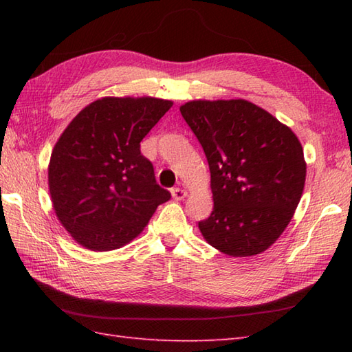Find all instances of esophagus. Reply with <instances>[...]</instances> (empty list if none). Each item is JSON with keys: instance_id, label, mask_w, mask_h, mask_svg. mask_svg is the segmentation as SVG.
Here are the masks:
<instances>
[{"instance_id": "obj_1", "label": "esophagus", "mask_w": 352, "mask_h": 352, "mask_svg": "<svg viewBox=\"0 0 352 352\" xmlns=\"http://www.w3.org/2000/svg\"><path fill=\"white\" fill-rule=\"evenodd\" d=\"M170 195H172V198H174V199L182 201V199H184L186 197H188V190L182 189V188H174V189L170 190Z\"/></svg>"}]
</instances>
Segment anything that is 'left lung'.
I'll list each match as a JSON object with an SVG mask.
<instances>
[{"instance_id":"1","label":"left lung","mask_w":352,"mask_h":352,"mask_svg":"<svg viewBox=\"0 0 352 352\" xmlns=\"http://www.w3.org/2000/svg\"><path fill=\"white\" fill-rule=\"evenodd\" d=\"M203 146L213 212L198 223L208 245L252 257L275 243L294 218L307 164L300 139L246 100H195L180 107Z\"/></svg>"}]
</instances>
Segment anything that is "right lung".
<instances>
[{"label":"right lung","mask_w":352,"mask_h":352,"mask_svg":"<svg viewBox=\"0 0 352 352\" xmlns=\"http://www.w3.org/2000/svg\"><path fill=\"white\" fill-rule=\"evenodd\" d=\"M172 101L104 96L89 104L56 142L48 188L57 219L78 245L111 251L130 243L170 193L155 183L140 142Z\"/></svg>","instance_id":"add662e5"}]
</instances>
